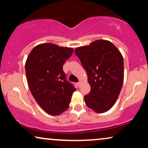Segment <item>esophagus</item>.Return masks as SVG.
Instances as JSON below:
<instances>
[{"label":"esophagus","instance_id":"34e87169","mask_svg":"<svg viewBox=\"0 0 148 148\" xmlns=\"http://www.w3.org/2000/svg\"><path fill=\"white\" fill-rule=\"evenodd\" d=\"M76 85H77L78 87H80V86H81V82H77V83H76Z\"/></svg>","mask_w":148,"mask_h":148}]
</instances>
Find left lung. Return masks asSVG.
<instances>
[{"mask_svg": "<svg viewBox=\"0 0 148 148\" xmlns=\"http://www.w3.org/2000/svg\"><path fill=\"white\" fill-rule=\"evenodd\" d=\"M87 73L90 91L84 96L88 108L97 113L110 110L119 97L124 80V61L111 42L98 40L75 49Z\"/></svg>", "mask_w": 148, "mask_h": 148, "instance_id": "1", "label": "left lung"}]
</instances>
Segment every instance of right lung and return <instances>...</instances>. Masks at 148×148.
Listing matches in <instances>:
<instances>
[{"mask_svg": "<svg viewBox=\"0 0 148 148\" xmlns=\"http://www.w3.org/2000/svg\"><path fill=\"white\" fill-rule=\"evenodd\" d=\"M73 51L72 48L45 43L32 49L25 63L32 94L41 108L51 115L66 111L76 90L63 70V65Z\"/></svg>", "mask_w": 148, "mask_h": 148, "instance_id": "add662e5", "label": "right lung"}]
</instances>
